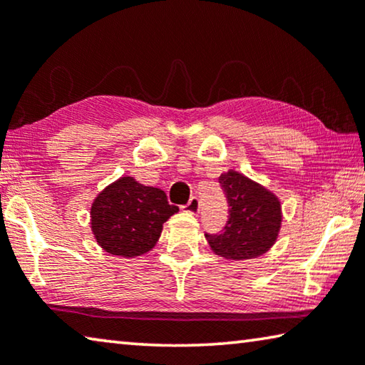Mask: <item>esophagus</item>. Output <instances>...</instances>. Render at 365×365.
<instances>
[{"label":"esophagus","instance_id":"esophagus-1","mask_svg":"<svg viewBox=\"0 0 365 365\" xmlns=\"http://www.w3.org/2000/svg\"><path fill=\"white\" fill-rule=\"evenodd\" d=\"M183 210L190 212V214H196L200 211V200L196 198V196H193V198H190V201L187 205L183 206Z\"/></svg>","mask_w":365,"mask_h":365}]
</instances>
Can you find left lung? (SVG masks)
Here are the masks:
<instances>
[{
  "mask_svg": "<svg viewBox=\"0 0 365 365\" xmlns=\"http://www.w3.org/2000/svg\"><path fill=\"white\" fill-rule=\"evenodd\" d=\"M219 183L227 196L229 221L224 232L206 234L211 250L232 262L264 255L276 244L281 230L279 198L262 183L234 169L221 173Z\"/></svg>",
  "mask_w": 365,
  "mask_h": 365,
  "instance_id": "obj_1",
  "label": "left lung"
}]
</instances>
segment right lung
<instances>
[{"label":"right lung","mask_w":365,"mask_h":365,"mask_svg":"<svg viewBox=\"0 0 365 365\" xmlns=\"http://www.w3.org/2000/svg\"><path fill=\"white\" fill-rule=\"evenodd\" d=\"M178 207L169 205L160 188L146 187L125 175L107 185L92 201L91 230L102 250L121 258L151 252L162 225Z\"/></svg>","instance_id":"obj_1"}]
</instances>
